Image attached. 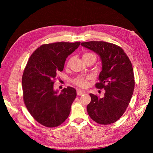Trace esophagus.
Segmentation results:
<instances>
[{"mask_svg":"<svg viewBox=\"0 0 153 153\" xmlns=\"http://www.w3.org/2000/svg\"><path fill=\"white\" fill-rule=\"evenodd\" d=\"M84 93H85V91H82V90H80V89L77 90V95L78 96L82 95H83Z\"/></svg>","mask_w":153,"mask_h":153,"instance_id":"obj_1","label":"esophagus"}]
</instances>
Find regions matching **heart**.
I'll list each match as a JSON object with an SVG mask.
<instances>
[{
    "instance_id": "b5f03b06",
    "label": "heart",
    "mask_w": 153,
    "mask_h": 153,
    "mask_svg": "<svg viewBox=\"0 0 153 153\" xmlns=\"http://www.w3.org/2000/svg\"><path fill=\"white\" fill-rule=\"evenodd\" d=\"M82 57L84 61L89 60V59H94L95 60H96V58H97L96 55L93 53H91V52H85V53H84L83 54ZM71 61V58H70L67 62V66H69ZM91 79V77L90 76L86 77L79 76V77H76V78L74 79V82L77 86H78L79 87H82V88H85V87H86L87 85H88L89 80Z\"/></svg>"
}]
</instances>
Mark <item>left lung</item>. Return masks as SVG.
<instances>
[{"mask_svg":"<svg viewBox=\"0 0 153 153\" xmlns=\"http://www.w3.org/2000/svg\"><path fill=\"white\" fill-rule=\"evenodd\" d=\"M81 45L100 56L102 71L95 86L105 90L102 98L89 94L91 100L87 106V112L99 124L114 123L125 112L134 93L135 79L131 61L122 48L115 44L89 41Z\"/></svg>","mask_w":153,"mask_h":153,"instance_id":"obj_1","label":"left lung"}]
</instances>
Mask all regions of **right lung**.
<instances>
[{"mask_svg": "<svg viewBox=\"0 0 153 153\" xmlns=\"http://www.w3.org/2000/svg\"><path fill=\"white\" fill-rule=\"evenodd\" d=\"M79 45L80 42L42 45L27 61L22 76L23 99L32 117L45 127L60 126L70 114L76 90L68 87L58 94L53 85L57 72L64 69L66 58Z\"/></svg>", "mask_w": 153, "mask_h": 153, "instance_id": "right-lung-1", "label": "right lung"}]
</instances>
